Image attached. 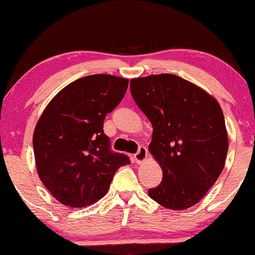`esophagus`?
I'll return each mask as SVG.
<instances>
[{
  "label": "esophagus",
  "mask_w": 255,
  "mask_h": 255,
  "mask_svg": "<svg viewBox=\"0 0 255 255\" xmlns=\"http://www.w3.org/2000/svg\"><path fill=\"white\" fill-rule=\"evenodd\" d=\"M146 157H147V148H146L145 146H140L139 150H137L136 153L134 154V160H135L137 164H140V163L144 162Z\"/></svg>",
  "instance_id": "esophagus-1"
}]
</instances>
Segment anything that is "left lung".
I'll return each mask as SVG.
<instances>
[{"label": "left lung", "instance_id": "8db88e82", "mask_svg": "<svg viewBox=\"0 0 255 255\" xmlns=\"http://www.w3.org/2000/svg\"><path fill=\"white\" fill-rule=\"evenodd\" d=\"M130 92L153 127L148 150L163 170L162 182L148 195L166 209H189L224 168L229 144L221 105L174 74L131 79Z\"/></svg>", "mask_w": 255, "mask_h": 255}]
</instances>
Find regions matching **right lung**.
Listing matches in <instances>:
<instances>
[{
  "label": "right lung",
  "instance_id": "1",
  "mask_svg": "<svg viewBox=\"0 0 255 255\" xmlns=\"http://www.w3.org/2000/svg\"><path fill=\"white\" fill-rule=\"evenodd\" d=\"M128 79L93 74L67 85L46 105L33 133L38 176L61 204L84 207L103 198L126 154L110 150L107 114L125 97Z\"/></svg>",
  "mask_w": 255,
  "mask_h": 255
}]
</instances>
